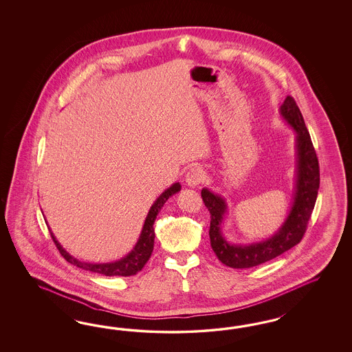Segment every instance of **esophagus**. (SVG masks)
Masks as SVG:
<instances>
[{"label":"esophagus","mask_w":352,"mask_h":352,"mask_svg":"<svg viewBox=\"0 0 352 352\" xmlns=\"http://www.w3.org/2000/svg\"><path fill=\"white\" fill-rule=\"evenodd\" d=\"M205 179V173L200 166H193L188 173L186 174V183L190 187H196Z\"/></svg>","instance_id":"esophagus-1"}]
</instances>
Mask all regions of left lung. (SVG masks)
Listing matches in <instances>:
<instances>
[{
	"mask_svg": "<svg viewBox=\"0 0 352 352\" xmlns=\"http://www.w3.org/2000/svg\"><path fill=\"white\" fill-rule=\"evenodd\" d=\"M280 113L297 134V175L294 201L285 222L277 230L276 234L265 241L248 245L228 243L222 236V222L227 212V204L223 197L208 188H203L201 191L204 204L210 213V245L215 256L226 266L250 268L268 262L297 245L307 230L319 191V161L303 116L292 96L285 98L280 107Z\"/></svg>",
	"mask_w": 352,
	"mask_h": 352,
	"instance_id": "left-lung-1",
	"label": "left lung"
}]
</instances>
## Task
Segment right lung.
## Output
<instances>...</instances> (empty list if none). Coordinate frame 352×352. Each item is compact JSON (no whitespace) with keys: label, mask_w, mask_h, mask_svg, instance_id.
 Wrapping results in <instances>:
<instances>
[{"label":"right lung","mask_w":352,"mask_h":352,"mask_svg":"<svg viewBox=\"0 0 352 352\" xmlns=\"http://www.w3.org/2000/svg\"><path fill=\"white\" fill-rule=\"evenodd\" d=\"M178 191H181V184L174 183L168 190H165L161 193L160 196L157 197V200L153 203V205L149 209L137 244L133 248V250L129 253L128 256L121 258L120 261L111 262V263L81 262V261L76 259L75 256H71L69 253H67L62 245L58 243V240L55 239L53 232H50L52 237H53V241L58 248L59 253L63 256L64 259L67 262H69L71 265H74V266L80 267V268L86 270V271L100 274V275H104V276H133V275L138 274L139 271H142V268L147 263L149 256L152 254L153 243H155L153 223L156 221L157 214L160 212L161 208L164 206V204L168 201V199Z\"/></svg>","instance_id":"1"}]
</instances>
